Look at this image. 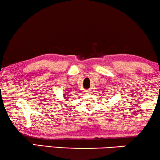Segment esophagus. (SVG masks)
Returning a JSON list of instances; mask_svg holds the SVG:
<instances>
[{
	"mask_svg": "<svg viewBox=\"0 0 160 160\" xmlns=\"http://www.w3.org/2000/svg\"><path fill=\"white\" fill-rule=\"evenodd\" d=\"M88 92V93H90V91H87Z\"/></svg>",
	"mask_w": 160,
	"mask_h": 160,
	"instance_id": "esophagus-1",
	"label": "esophagus"
}]
</instances>
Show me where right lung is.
Instances as JSON below:
<instances>
[{
	"mask_svg": "<svg viewBox=\"0 0 160 160\" xmlns=\"http://www.w3.org/2000/svg\"><path fill=\"white\" fill-rule=\"evenodd\" d=\"M64 97H65V98H67V96H64Z\"/></svg>",
	"mask_w": 160,
	"mask_h": 160,
	"instance_id": "add662e5",
	"label": "right lung"
}]
</instances>
